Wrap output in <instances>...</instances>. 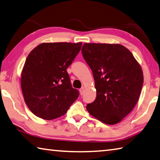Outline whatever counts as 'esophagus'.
<instances>
[{"label":"esophagus","mask_w":160,"mask_h":160,"mask_svg":"<svg viewBox=\"0 0 160 160\" xmlns=\"http://www.w3.org/2000/svg\"><path fill=\"white\" fill-rule=\"evenodd\" d=\"M79 92H80V94H81V95H83V93H84V88H80Z\"/></svg>","instance_id":"34e87169"}]
</instances>
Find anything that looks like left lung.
I'll list each match as a JSON object with an SVG mask.
<instances>
[{
  "mask_svg": "<svg viewBox=\"0 0 160 160\" xmlns=\"http://www.w3.org/2000/svg\"><path fill=\"white\" fill-rule=\"evenodd\" d=\"M82 52L93 72L96 89V100L86 109L102 123L116 124L138 102L143 83L141 67L120 44L84 43Z\"/></svg>",
  "mask_w": 160,
  "mask_h": 160,
  "instance_id": "left-lung-1",
  "label": "left lung"
}]
</instances>
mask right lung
I'll return each mask as SVG.
<instances>
[{
	"label": "right lung",
	"instance_id": "obj_1",
	"mask_svg": "<svg viewBox=\"0 0 160 160\" xmlns=\"http://www.w3.org/2000/svg\"><path fill=\"white\" fill-rule=\"evenodd\" d=\"M82 43H43L28 55L22 72L21 87L27 107L38 117L51 120L66 114L79 96L67 69Z\"/></svg>",
	"mask_w": 160,
	"mask_h": 160
}]
</instances>
